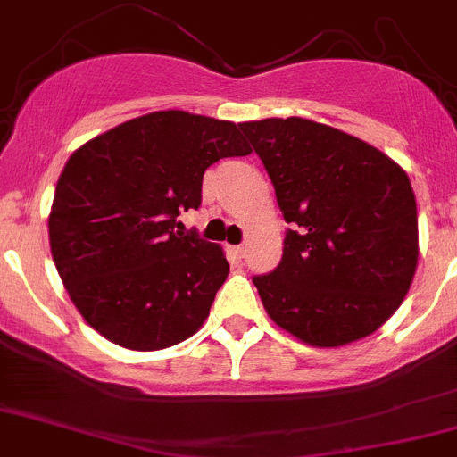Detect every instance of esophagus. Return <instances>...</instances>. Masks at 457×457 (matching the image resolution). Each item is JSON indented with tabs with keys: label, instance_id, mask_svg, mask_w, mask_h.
<instances>
[{
	"label": "esophagus",
	"instance_id": "34e87169",
	"mask_svg": "<svg viewBox=\"0 0 457 457\" xmlns=\"http://www.w3.org/2000/svg\"><path fill=\"white\" fill-rule=\"evenodd\" d=\"M233 253H236L237 258H245V253H246V246H245V245H240V246H233Z\"/></svg>",
	"mask_w": 457,
	"mask_h": 457
}]
</instances>
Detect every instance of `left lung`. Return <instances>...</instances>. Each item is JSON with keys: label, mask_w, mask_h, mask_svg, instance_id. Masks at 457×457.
<instances>
[{"label": "left lung", "mask_w": 457, "mask_h": 457, "mask_svg": "<svg viewBox=\"0 0 457 457\" xmlns=\"http://www.w3.org/2000/svg\"><path fill=\"white\" fill-rule=\"evenodd\" d=\"M240 129L296 228L287 231L276 271L253 278L269 319L312 347L370 337L415 278L417 204L406 170L370 143L310 119Z\"/></svg>", "instance_id": "obj_1"}]
</instances>
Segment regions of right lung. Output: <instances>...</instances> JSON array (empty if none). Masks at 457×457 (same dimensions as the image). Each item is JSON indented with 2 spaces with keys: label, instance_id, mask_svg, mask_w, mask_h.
<instances>
[{
  "label": "right lung",
  "instance_id": "add662e5",
  "mask_svg": "<svg viewBox=\"0 0 457 457\" xmlns=\"http://www.w3.org/2000/svg\"><path fill=\"white\" fill-rule=\"evenodd\" d=\"M251 154L231 120L152 112L69 156L49 212L55 269L82 319L128 350L193 337L228 276L224 249L175 231L208 166Z\"/></svg>",
  "mask_w": 457,
  "mask_h": 457
}]
</instances>
